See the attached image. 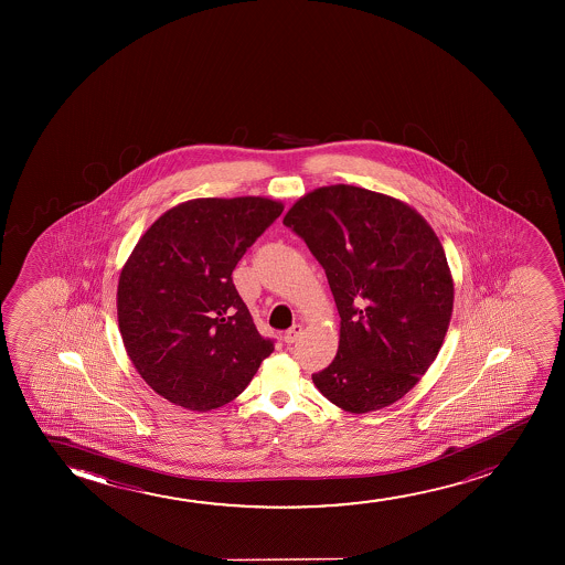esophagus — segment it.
<instances>
[{"mask_svg":"<svg viewBox=\"0 0 565 565\" xmlns=\"http://www.w3.org/2000/svg\"><path fill=\"white\" fill-rule=\"evenodd\" d=\"M301 324L291 326V328H289V330H287V332L284 333V341H286V343H294V341H297V338L301 335Z\"/></svg>","mask_w":565,"mask_h":565,"instance_id":"esophagus-1","label":"esophagus"}]
</instances>
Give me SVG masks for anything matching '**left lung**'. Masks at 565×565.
Masks as SVG:
<instances>
[{
  "label": "left lung",
  "mask_w": 565,
  "mask_h": 565,
  "mask_svg": "<svg viewBox=\"0 0 565 565\" xmlns=\"http://www.w3.org/2000/svg\"><path fill=\"white\" fill-rule=\"evenodd\" d=\"M284 224L322 264L340 312V345L312 382L348 413L402 399L440 351L454 278L438 235L407 202L363 186H320Z\"/></svg>",
  "instance_id": "left-lung-1"
}]
</instances>
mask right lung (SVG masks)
I'll return each instance as SVG.
<instances>
[{
	"label": "right lung",
	"mask_w": 565,
	"mask_h": 565,
	"mask_svg": "<svg viewBox=\"0 0 565 565\" xmlns=\"http://www.w3.org/2000/svg\"><path fill=\"white\" fill-rule=\"evenodd\" d=\"M281 212L266 196L193 199L163 212L132 248L117 284V322L131 363L163 399L217 409L274 351L232 271Z\"/></svg>",
	"instance_id": "1"
}]
</instances>
